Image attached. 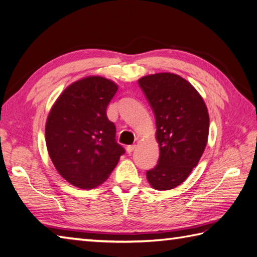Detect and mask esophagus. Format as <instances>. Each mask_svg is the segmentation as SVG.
<instances>
[{"mask_svg": "<svg viewBox=\"0 0 257 257\" xmlns=\"http://www.w3.org/2000/svg\"><path fill=\"white\" fill-rule=\"evenodd\" d=\"M136 149V145H128L126 148V152L127 153H132V152Z\"/></svg>", "mask_w": 257, "mask_h": 257, "instance_id": "1", "label": "esophagus"}]
</instances>
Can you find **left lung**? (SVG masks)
<instances>
[{
	"mask_svg": "<svg viewBox=\"0 0 257 257\" xmlns=\"http://www.w3.org/2000/svg\"><path fill=\"white\" fill-rule=\"evenodd\" d=\"M139 84L154 111L160 146L159 163L146 172V179L154 190H172L187 179L206 148V104L190 82L174 73L146 75Z\"/></svg>",
	"mask_w": 257,
	"mask_h": 257,
	"instance_id": "left-lung-1",
	"label": "left lung"
}]
</instances>
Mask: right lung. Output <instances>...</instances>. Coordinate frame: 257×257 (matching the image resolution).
Wrapping results in <instances>:
<instances>
[{"instance_id": "add662e5", "label": "right lung", "mask_w": 257, "mask_h": 257, "mask_svg": "<svg viewBox=\"0 0 257 257\" xmlns=\"http://www.w3.org/2000/svg\"><path fill=\"white\" fill-rule=\"evenodd\" d=\"M118 85L91 75L73 82L56 98L46 118L45 143L59 174L83 190L105 182L124 149L115 141V128L106 116Z\"/></svg>"}]
</instances>
